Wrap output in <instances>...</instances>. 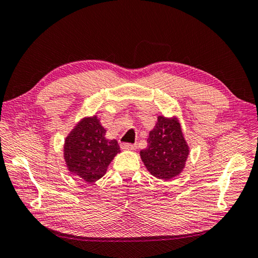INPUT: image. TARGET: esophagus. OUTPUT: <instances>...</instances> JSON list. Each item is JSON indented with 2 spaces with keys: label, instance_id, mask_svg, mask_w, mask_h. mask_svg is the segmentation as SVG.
<instances>
[{
  "label": "esophagus",
  "instance_id": "esophagus-1",
  "mask_svg": "<svg viewBox=\"0 0 258 258\" xmlns=\"http://www.w3.org/2000/svg\"><path fill=\"white\" fill-rule=\"evenodd\" d=\"M120 148L123 150H135V149H137V146L131 145V143H121Z\"/></svg>",
  "mask_w": 258,
  "mask_h": 258
}]
</instances>
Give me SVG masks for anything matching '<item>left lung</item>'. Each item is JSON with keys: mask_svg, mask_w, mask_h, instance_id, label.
Here are the masks:
<instances>
[{"mask_svg": "<svg viewBox=\"0 0 258 258\" xmlns=\"http://www.w3.org/2000/svg\"><path fill=\"white\" fill-rule=\"evenodd\" d=\"M148 147L140 151L143 164L152 176L168 181L183 172L190 147L176 116H158L147 139Z\"/></svg>", "mask_w": 258, "mask_h": 258, "instance_id": "left-lung-1", "label": "left lung"}]
</instances>
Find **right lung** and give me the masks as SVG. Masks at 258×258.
I'll return each mask as SVG.
<instances>
[{"instance_id":"add662e5","label":"right lung","mask_w":258,"mask_h":258,"mask_svg":"<svg viewBox=\"0 0 258 258\" xmlns=\"http://www.w3.org/2000/svg\"><path fill=\"white\" fill-rule=\"evenodd\" d=\"M106 132L97 115L83 117L74 126L63 143V159L69 173L86 183H94L107 173L120 148L117 140L106 138Z\"/></svg>"}]
</instances>
